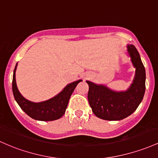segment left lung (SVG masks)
<instances>
[{"mask_svg": "<svg viewBox=\"0 0 158 158\" xmlns=\"http://www.w3.org/2000/svg\"><path fill=\"white\" fill-rule=\"evenodd\" d=\"M127 51L136 68L135 77L125 92H114L104 85L86 81L89 85L88 101L97 117L108 121H118L131 115L139 105L146 90V70L139 52L133 45Z\"/></svg>", "mask_w": 158, "mask_h": 158, "instance_id": "obj_1", "label": "left lung"}]
</instances>
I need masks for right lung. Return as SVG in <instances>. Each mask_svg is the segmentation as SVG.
Returning a JSON list of instances; mask_svg holds the SVG:
<instances>
[{
	"label": "right lung",
	"mask_w": 158,
	"mask_h": 158,
	"mask_svg": "<svg viewBox=\"0 0 158 158\" xmlns=\"http://www.w3.org/2000/svg\"><path fill=\"white\" fill-rule=\"evenodd\" d=\"M17 63L13 72L12 77V93L19 105L30 117L40 121H54L61 118L64 115L68 106L69 101L74 89L81 80L74 81L67 85L61 93L53 98L40 103L31 102L21 95L15 82V71Z\"/></svg>",
	"instance_id": "add662e5"
}]
</instances>
